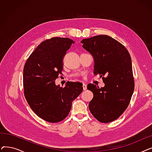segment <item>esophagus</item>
<instances>
[{
    "label": "esophagus",
    "mask_w": 152,
    "mask_h": 152,
    "mask_svg": "<svg viewBox=\"0 0 152 152\" xmlns=\"http://www.w3.org/2000/svg\"><path fill=\"white\" fill-rule=\"evenodd\" d=\"M83 89L85 91L87 89V85L85 83L83 84Z\"/></svg>",
    "instance_id": "1"
}]
</instances>
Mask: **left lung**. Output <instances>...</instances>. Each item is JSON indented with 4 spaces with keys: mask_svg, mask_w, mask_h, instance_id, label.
<instances>
[{
    "mask_svg": "<svg viewBox=\"0 0 152 152\" xmlns=\"http://www.w3.org/2000/svg\"><path fill=\"white\" fill-rule=\"evenodd\" d=\"M81 42L94 58V74L99 75L105 84L101 88L87 85L94 94L89 110L99 121L112 122L126 110L134 92L131 56L122 44L107 35L84 39Z\"/></svg>",
    "mask_w": 152,
    "mask_h": 152,
    "instance_id": "left-lung-1",
    "label": "left lung"
}]
</instances>
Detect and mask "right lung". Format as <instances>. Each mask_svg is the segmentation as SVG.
Returning a JSON list of instances; mask_svg holds the SVG:
<instances>
[{
  "instance_id": "add662e5",
  "label": "right lung",
  "mask_w": 152,
  "mask_h": 152,
  "mask_svg": "<svg viewBox=\"0 0 152 152\" xmlns=\"http://www.w3.org/2000/svg\"><path fill=\"white\" fill-rule=\"evenodd\" d=\"M73 40L55 37L40 44L23 68L24 95L31 108L44 120L58 123L69 114L71 103L83 90V84L69 82L55 85L62 74L63 58Z\"/></svg>"
}]
</instances>
